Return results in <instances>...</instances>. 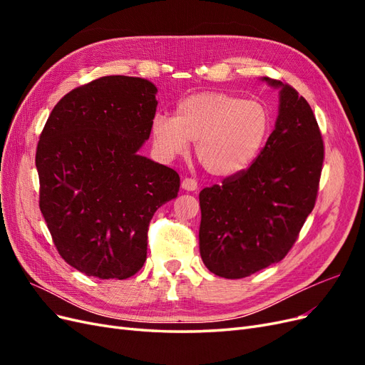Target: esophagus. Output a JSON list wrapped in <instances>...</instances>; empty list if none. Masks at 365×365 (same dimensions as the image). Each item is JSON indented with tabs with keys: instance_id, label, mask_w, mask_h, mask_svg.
<instances>
[{
	"instance_id": "1",
	"label": "esophagus",
	"mask_w": 365,
	"mask_h": 365,
	"mask_svg": "<svg viewBox=\"0 0 365 365\" xmlns=\"http://www.w3.org/2000/svg\"><path fill=\"white\" fill-rule=\"evenodd\" d=\"M181 187L187 192H195L197 190V181L193 178H184L181 182Z\"/></svg>"
}]
</instances>
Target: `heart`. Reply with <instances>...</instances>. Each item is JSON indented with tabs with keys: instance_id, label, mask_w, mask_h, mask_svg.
<instances>
[{
	"instance_id": "heart-1",
	"label": "heart",
	"mask_w": 365,
	"mask_h": 365,
	"mask_svg": "<svg viewBox=\"0 0 365 365\" xmlns=\"http://www.w3.org/2000/svg\"><path fill=\"white\" fill-rule=\"evenodd\" d=\"M269 109L227 93H196L176 105L175 117L157 114L150 134L160 157H182L196 141V157L216 176H233L257 160L271 134Z\"/></svg>"
}]
</instances>
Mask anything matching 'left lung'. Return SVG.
Masks as SVG:
<instances>
[{
	"mask_svg": "<svg viewBox=\"0 0 365 365\" xmlns=\"http://www.w3.org/2000/svg\"><path fill=\"white\" fill-rule=\"evenodd\" d=\"M280 88L275 128L257 160L222 185L200 193V251L205 267L224 279H244L289 252L315 205L324 145L306 98Z\"/></svg>",
	"mask_w": 365,
	"mask_h": 365,
	"instance_id": "obj_1",
	"label": "left lung"
}]
</instances>
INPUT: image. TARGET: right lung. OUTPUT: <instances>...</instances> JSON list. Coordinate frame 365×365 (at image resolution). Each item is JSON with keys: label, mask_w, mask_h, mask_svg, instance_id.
Returning a JSON list of instances; mask_svg holds the SVG:
<instances>
[{"label": "right lung", "mask_w": 365, "mask_h": 365, "mask_svg": "<svg viewBox=\"0 0 365 365\" xmlns=\"http://www.w3.org/2000/svg\"><path fill=\"white\" fill-rule=\"evenodd\" d=\"M157 91L141 77H101L65 94L39 137L41 213L61 257L90 277L140 271L153 213L178 196L180 175L138 155Z\"/></svg>", "instance_id": "1"}]
</instances>
